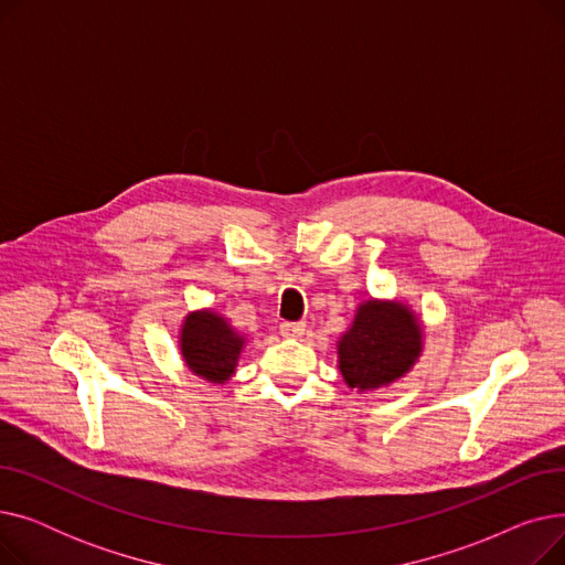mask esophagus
Returning a JSON list of instances; mask_svg holds the SVG:
<instances>
[{
  "label": "esophagus",
  "instance_id": "obj_1",
  "mask_svg": "<svg viewBox=\"0 0 565 565\" xmlns=\"http://www.w3.org/2000/svg\"><path fill=\"white\" fill-rule=\"evenodd\" d=\"M305 328L307 324L305 322H281V337H286V339H300L302 334H305Z\"/></svg>",
  "mask_w": 565,
  "mask_h": 565
}]
</instances>
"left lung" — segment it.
Segmentation results:
<instances>
[{
  "mask_svg": "<svg viewBox=\"0 0 565 565\" xmlns=\"http://www.w3.org/2000/svg\"><path fill=\"white\" fill-rule=\"evenodd\" d=\"M339 371L350 390L390 387L424 352V322L398 300H364L348 332L337 341Z\"/></svg>",
  "mask_w": 565,
  "mask_h": 565,
  "instance_id": "obj_1",
  "label": "left lung"
}]
</instances>
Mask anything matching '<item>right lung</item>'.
I'll use <instances>...</instances> for the list:
<instances>
[{
	"mask_svg": "<svg viewBox=\"0 0 565 565\" xmlns=\"http://www.w3.org/2000/svg\"><path fill=\"white\" fill-rule=\"evenodd\" d=\"M245 343V334L235 332L231 322L213 309L190 311L178 332V345L188 369L213 384H224L235 375Z\"/></svg>",
	"mask_w": 565,
	"mask_h": 565,
	"instance_id": "add662e5",
	"label": "right lung"
}]
</instances>
